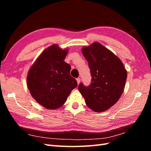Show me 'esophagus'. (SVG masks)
Segmentation results:
<instances>
[{"label":"esophagus","instance_id":"obj_1","mask_svg":"<svg viewBox=\"0 0 151 151\" xmlns=\"http://www.w3.org/2000/svg\"><path fill=\"white\" fill-rule=\"evenodd\" d=\"M76 80H77V84H79L81 83V79L80 78H77Z\"/></svg>","mask_w":151,"mask_h":151}]
</instances>
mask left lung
<instances>
[{
    "mask_svg": "<svg viewBox=\"0 0 151 151\" xmlns=\"http://www.w3.org/2000/svg\"><path fill=\"white\" fill-rule=\"evenodd\" d=\"M92 77L91 84L79 85L89 108L102 112L113 106L124 90L127 72L120 59L98 42L82 48Z\"/></svg>",
    "mask_w": 151,
    "mask_h": 151,
    "instance_id": "left-lung-1",
    "label": "left lung"
}]
</instances>
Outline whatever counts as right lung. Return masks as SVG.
I'll list each match as a JSON object with an SVG mask.
<instances>
[{
  "mask_svg": "<svg viewBox=\"0 0 151 151\" xmlns=\"http://www.w3.org/2000/svg\"><path fill=\"white\" fill-rule=\"evenodd\" d=\"M68 49L57 45L45 49L30 68L27 86L33 98L48 109L61 107L77 86L70 74V65L64 61Z\"/></svg>",
  "mask_w": 151,
  "mask_h": 151,
  "instance_id": "right-lung-1",
  "label": "right lung"
}]
</instances>
